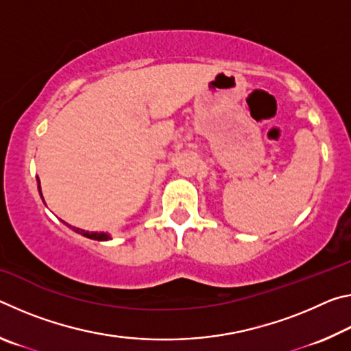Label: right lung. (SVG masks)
<instances>
[{
	"label": "right lung",
	"instance_id": "obj_1",
	"mask_svg": "<svg viewBox=\"0 0 351 351\" xmlns=\"http://www.w3.org/2000/svg\"><path fill=\"white\" fill-rule=\"evenodd\" d=\"M37 184H38V193H40V197H41V199H43V193H41V187H40V180L37 178ZM43 203H45V199H43ZM64 223V221H63ZM68 226V228H71L74 230V232H77V234H80V235H83V237H86V239H91V240H97V241H108V240H111V235L108 234V232H90V230H85V229H80V228H74V226H71V224H68V223H64Z\"/></svg>",
	"mask_w": 351,
	"mask_h": 351
}]
</instances>
